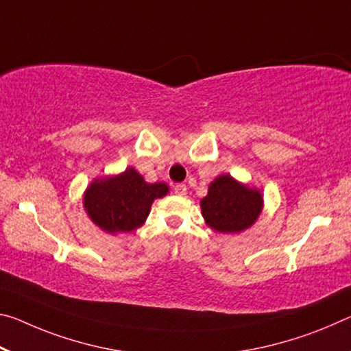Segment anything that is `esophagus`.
I'll use <instances>...</instances> for the list:
<instances>
[{
  "label": "esophagus",
  "mask_w": 351,
  "mask_h": 351,
  "mask_svg": "<svg viewBox=\"0 0 351 351\" xmlns=\"http://www.w3.org/2000/svg\"><path fill=\"white\" fill-rule=\"evenodd\" d=\"M173 192L176 193V195H186L187 193V186L186 184H176L175 187H173Z\"/></svg>",
  "instance_id": "esophagus-1"
}]
</instances>
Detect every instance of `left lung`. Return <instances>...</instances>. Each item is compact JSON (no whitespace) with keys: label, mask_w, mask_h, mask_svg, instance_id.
<instances>
[{"label":"left lung","mask_w":351,"mask_h":351,"mask_svg":"<svg viewBox=\"0 0 351 351\" xmlns=\"http://www.w3.org/2000/svg\"><path fill=\"white\" fill-rule=\"evenodd\" d=\"M263 209V195L256 189L221 175L202 199V213L210 228L220 232H239L252 226Z\"/></svg>","instance_id":"obj_1"}]
</instances>
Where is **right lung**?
Returning a JSON list of instances; mask_svg holds the SVG:
<instances>
[{"label": "right lung", "instance_id": "1", "mask_svg": "<svg viewBox=\"0 0 351 351\" xmlns=\"http://www.w3.org/2000/svg\"><path fill=\"white\" fill-rule=\"evenodd\" d=\"M164 182L148 184L134 169L114 178L93 181L87 189L84 206L92 221L108 232L137 230L149 214L154 198L164 197Z\"/></svg>", "mask_w": 351, "mask_h": 351}]
</instances>
